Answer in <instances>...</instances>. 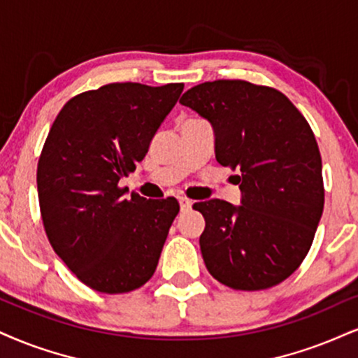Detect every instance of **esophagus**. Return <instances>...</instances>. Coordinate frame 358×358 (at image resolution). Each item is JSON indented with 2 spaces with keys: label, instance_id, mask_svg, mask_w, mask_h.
Here are the masks:
<instances>
[{
  "label": "esophagus",
  "instance_id": "34e87169",
  "mask_svg": "<svg viewBox=\"0 0 358 358\" xmlns=\"http://www.w3.org/2000/svg\"><path fill=\"white\" fill-rule=\"evenodd\" d=\"M180 210H189L192 207V201L187 199V197H179Z\"/></svg>",
  "mask_w": 358,
  "mask_h": 358
}]
</instances>
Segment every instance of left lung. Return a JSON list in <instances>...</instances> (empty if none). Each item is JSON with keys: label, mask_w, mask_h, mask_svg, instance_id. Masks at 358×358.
<instances>
[{"label": "left lung", "mask_w": 358, "mask_h": 358, "mask_svg": "<svg viewBox=\"0 0 358 358\" xmlns=\"http://www.w3.org/2000/svg\"><path fill=\"white\" fill-rule=\"evenodd\" d=\"M179 103L210 122L219 164L241 171V206L194 204L206 219L199 244L207 271L236 290L280 284L306 259L324 210L310 126L280 91L239 79L202 83Z\"/></svg>", "instance_id": "8db88e82"}]
</instances>
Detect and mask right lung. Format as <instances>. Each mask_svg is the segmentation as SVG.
<instances>
[{"label":"right lung","mask_w":358,"mask_h":358,"mask_svg":"<svg viewBox=\"0 0 358 358\" xmlns=\"http://www.w3.org/2000/svg\"><path fill=\"white\" fill-rule=\"evenodd\" d=\"M182 90V83H113L74 96L52 122L36 174L44 231L98 292H131L156 271L179 202L134 192L126 199L117 184L148 154Z\"/></svg>","instance_id":"1"}]
</instances>
